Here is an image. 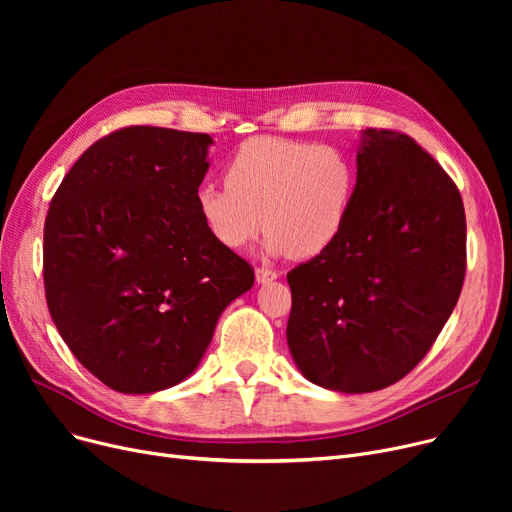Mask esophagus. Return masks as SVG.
I'll list each match as a JSON object with an SVG mask.
<instances>
[{
  "label": "esophagus",
  "mask_w": 512,
  "mask_h": 512,
  "mask_svg": "<svg viewBox=\"0 0 512 512\" xmlns=\"http://www.w3.org/2000/svg\"><path fill=\"white\" fill-rule=\"evenodd\" d=\"M255 278H257V284H267V282H274L278 278V274L272 272V270H267V267H257Z\"/></svg>",
  "instance_id": "1"
}]
</instances>
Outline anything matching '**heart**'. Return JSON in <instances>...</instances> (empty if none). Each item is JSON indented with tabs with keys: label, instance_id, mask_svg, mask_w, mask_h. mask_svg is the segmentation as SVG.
I'll return each instance as SVG.
<instances>
[{
	"label": "heart",
	"instance_id": "obj_1",
	"mask_svg": "<svg viewBox=\"0 0 512 512\" xmlns=\"http://www.w3.org/2000/svg\"><path fill=\"white\" fill-rule=\"evenodd\" d=\"M224 182L195 193L199 218L218 245L242 251L265 226V255L311 259L342 234L357 172L338 147L253 137L228 159Z\"/></svg>",
	"mask_w": 512,
	"mask_h": 512
}]
</instances>
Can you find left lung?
Masks as SVG:
<instances>
[{
  "label": "left lung",
  "mask_w": 512,
  "mask_h": 512,
  "mask_svg": "<svg viewBox=\"0 0 512 512\" xmlns=\"http://www.w3.org/2000/svg\"><path fill=\"white\" fill-rule=\"evenodd\" d=\"M459 188L407 134L361 130L351 211L334 245L288 272V351L344 394L388 388L425 357L465 280Z\"/></svg>",
  "instance_id": "8db88e82"
}]
</instances>
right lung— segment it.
<instances>
[{"mask_svg":"<svg viewBox=\"0 0 512 512\" xmlns=\"http://www.w3.org/2000/svg\"><path fill=\"white\" fill-rule=\"evenodd\" d=\"M213 139L130 126L91 145L51 199L45 297L60 336L95 378L153 394L199 367L251 265L205 230L195 193Z\"/></svg>","mask_w":512,"mask_h":512,"instance_id":"1","label":"right lung"}]
</instances>
